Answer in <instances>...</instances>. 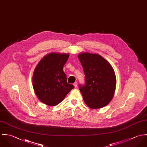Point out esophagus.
<instances>
[{"label": "esophagus", "mask_w": 147, "mask_h": 147, "mask_svg": "<svg viewBox=\"0 0 147 147\" xmlns=\"http://www.w3.org/2000/svg\"><path fill=\"white\" fill-rule=\"evenodd\" d=\"M77 85H78V83H77V82H74V84H73V85L74 86V87H75V88H77Z\"/></svg>", "instance_id": "34e87169"}]
</instances>
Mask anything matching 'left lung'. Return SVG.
<instances>
[{
  "mask_svg": "<svg viewBox=\"0 0 147 147\" xmlns=\"http://www.w3.org/2000/svg\"><path fill=\"white\" fill-rule=\"evenodd\" d=\"M85 74V86H79L84 100L91 109H100L113 99L117 85L114 70L99 54L83 52L78 55Z\"/></svg>",
  "mask_w": 147,
  "mask_h": 147,
  "instance_id": "1",
  "label": "left lung"
}]
</instances>
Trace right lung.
Returning <instances> with one entry per match:
<instances>
[{
  "label": "right lung",
  "instance_id": "right-lung-1",
  "mask_svg": "<svg viewBox=\"0 0 147 147\" xmlns=\"http://www.w3.org/2000/svg\"><path fill=\"white\" fill-rule=\"evenodd\" d=\"M69 54L51 53L41 59L34 69L32 85L37 98L48 106L61 102L74 86L67 82L63 67Z\"/></svg>",
  "mask_w": 147,
  "mask_h": 147
}]
</instances>
